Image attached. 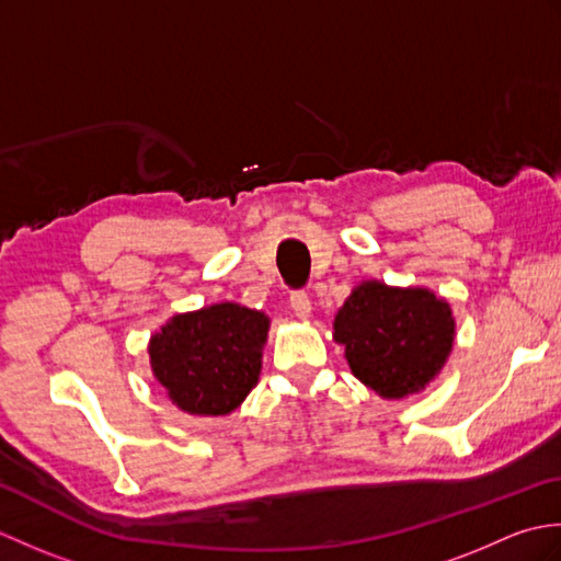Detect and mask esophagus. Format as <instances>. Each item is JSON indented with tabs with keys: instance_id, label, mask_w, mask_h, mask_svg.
I'll use <instances>...</instances> for the list:
<instances>
[{
	"instance_id": "1",
	"label": "esophagus",
	"mask_w": 561,
	"mask_h": 561,
	"mask_svg": "<svg viewBox=\"0 0 561 561\" xmlns=\"http://www.w3.org/2000/svg\"><path fill=\"white\" fill-rule=\"evenodd\" d=\"M289 301H291L294 313L299 316L301 320L311 318V311H313V308H311V299H308V294H306V291H291Z\"/></svg>"
}]
</instances>
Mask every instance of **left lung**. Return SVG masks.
<instances>
[{
  "instance_id": "obj_1",
  "label": "left lung",
  "mask_w": 561,
  "mask_h": 561,
  "mask_svg": "<svg viewBox=\"0 0 561 561\" xmlns=\"http://www.w3.org/2000/svg\"><path fill=\"white\" fill-rule=\"evenodd\" d=\"M352 374L386 400L424 390L444 368L456 337L446 299L422 287L362 282L335 316Z\"/></svg>"
}]
</instances>
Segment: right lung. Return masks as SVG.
Wrapping results in <instances>:
<instances>
[{"label":"right lung","mask_w":561,"mask_h":561,"mask_svg":"<svg viewBox=\"0 0 561 561\" xmlns=\"http://www.w3.org/2000/svg\"><path fill=\"white\" fill-rule=\"evenodd\" d=\"M270 318L238 304L178 313L149 340L153 378L187 414L233 412L255 388Z\"/></svg>","instance_id":"obj_1"}]
</instances>
